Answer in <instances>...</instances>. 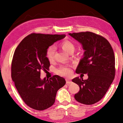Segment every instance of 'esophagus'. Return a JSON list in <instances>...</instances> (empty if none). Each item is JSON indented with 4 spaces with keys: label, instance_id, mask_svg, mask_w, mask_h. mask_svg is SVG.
<instances>
[{
    "label": "esophagus",
    "instance_id": "obj_1",
    "mask_svg": "<svg viewBox=\"0 0 123 123\" xmlns=\"http://www.w3.org/2000/svg\"><path fill=\"white\" fill-rule=\"evenodd\" d=\"M66 83H67V85H69V84H72L73 82L70 80V79H66Z\"/></svg>",
    "mask_w": 123,
    "mask_h": 123
}]
</instances>
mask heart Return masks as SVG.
Listing matches in <instances>:
<instances>
[{
  "instance_id": "b5f03b06",
  "label": "heart",
  "mask_w": 123,
  "mask_h": 123,
  "mask_svg": "<svg viewBox=\"0 0 123 123\" xmlns=\"http://www.w3.org/2000/svg\"><path fill=\"white\" fill-rule=\"evenodd\" d=\"M62 49L68 53H71L75 49V45L70 41L65 40L61 43ZM55 48L54 46H51L47 49L46 55L49 62H52L54 59V55ZM57 73L60 76H69L72 73V70L70 67H61L57 70Z\"/></svg>"
}]
</instances>
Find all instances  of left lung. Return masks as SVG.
<instances>
[{
    "label": "left lung",
    "mask_w": 123,
    "mask_h": 123,
    "mask_svg": "<svg viewBox=\"0 0 123 123\" xmlns=\"http://www.w3.org/2000/svg\"><path fill=\"white\" fill-rule=\"evenodd\" d=\"M69 35L81 43L85 50L76 73L88 75L87 80L79 77L72 80L80 87L74 97L82 104L93 105L102 98L114 79V52L108 41L97 34L85 32Z\"/></svg>",
    "instance_id": "obj_1"
}]
</instances>
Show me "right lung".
Wrapping results in <instances>:
<instances>
[{
	"mask_svg": "<svg viewBox=\"0 0 123 123\" xmlns=\"http://www.w3.org/2000/svg\"><path fill=\"white\" fill-rule=\"evenodd\" d=\"M65 35L32 33L20 43L11 64V77L26 105L38 111L46 109L55 102L58 90L65 85V79L54 75L41 79V70L49 69L47 49Z\"/></svg>",
	"mask_w": 123,
	"mask_h": 123,
	"instance_id": "add662e5",
	"label": "right lung"
}]
</instances>
